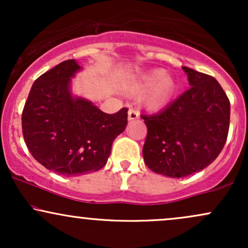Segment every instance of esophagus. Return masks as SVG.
I'll return each mask as SVG.
<instances>
[{"label": "esophagus", "instance_id": "obj_1", "mask_svg": "<svg viewBox=\"0 0 248 248\" xmlns=\"http://www.w3.org/2000/svg\"><path fill=\"white\" fill-rule=\"evenodd\" d=\"M139 118H140V113H139L138 110L133 109V108H130V109L128 110V120H138Z\"/></svg>", "mask_w": 248, "mask_h": 248}]
</instances>
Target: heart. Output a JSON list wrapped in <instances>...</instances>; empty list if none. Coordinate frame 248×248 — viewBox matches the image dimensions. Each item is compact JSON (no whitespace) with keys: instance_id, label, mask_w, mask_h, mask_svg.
Masks as SVG:
<instances>
[{"instance_id":"heart-1","label":"heart","mask_w":248,"mask_h":248,"mask_svg":"<svg viewBox=\"0 0 248 248\" xmlns=\"http://www.w3.org/2000/svg\"><path fill=\"white\" fill-rule=\"evenodd\" d=\"M172 79L167 76L166 71L154 70L138 78L129 79L122 85V90L129 95H139L149 89L144 95L143 104L148 109L157 110L167 104L173 93Z\"/></svg>"}]
</instances>
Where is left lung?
<instances>
[{
  "label": "left lung",
  "mask_w": 248,
  "mask_h": 248,
  "mask_svg": "<svg viewBox=\"0 0 248 248\" xmlns=\"http://www.w3.org/2000/svg\"><path fill=\"white\" fill-rule=\"evenodd\" d=\"M191 87L154 115H142L148 133L143 160L154 172L186 177L212 163L226 142L230 101L211 76L182 67Z\"/></svg>",
  "instance_id": "1"
}]
</instances>
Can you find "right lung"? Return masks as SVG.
Returning a JSON list of instances; mask_svg holds the SVG:
<instances>
[{
  "label": "right lung",
  "mask_w": 248,
  "mask_h": 248,
  "mask_svg": "<svg viewBox=\"0 0 248 248\" xmlns=\"http://www.w3.org/2000/svg\"><path fill=\"white\" fill-rule=\"evenodd\" d=\"M81 69L69 59L37 78L22 113V130L31 155L62 176L100 170L113 141L127 126V108L107 114L92 101L72 94V78Z\"/></svg>",
  "instance_id": "1"
}]
</instances>
